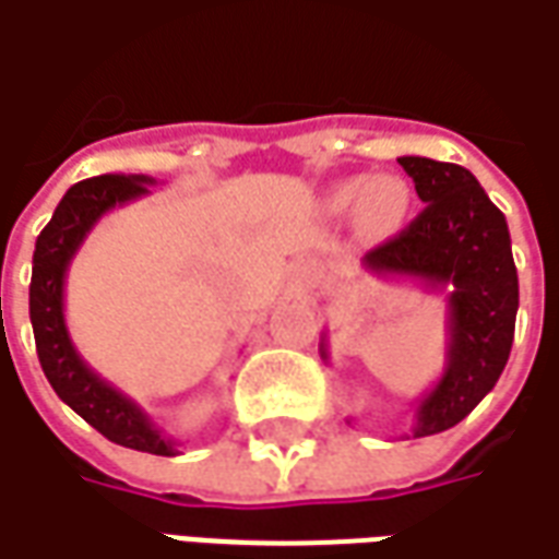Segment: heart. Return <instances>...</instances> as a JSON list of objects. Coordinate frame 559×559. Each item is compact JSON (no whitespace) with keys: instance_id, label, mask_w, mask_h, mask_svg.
<instances>
[{"instance_id":"heart-1","label":"heart","mask_w":559,"mask_h":559,"mask_svg":"<svg viewBox=\"0 0 559 559\" xmlns=\"http://www.w3.org/2000/svg\"><path fill=\"white\" fill-rule=\"evenodd\" d=\"M333 214H352L360 238L385 241L404 226L409 211V186L401 177H348L328 192Z\"/></svg>"}]
</instances>
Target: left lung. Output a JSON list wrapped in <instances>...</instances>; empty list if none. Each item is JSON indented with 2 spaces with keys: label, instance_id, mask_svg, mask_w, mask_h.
Masks as SVG:
<instances>
[{
  "label": "left lung",
  "instance_id": "left-lung-1",
  "mask_svg": "<svg viewBox=\"0 0 559 559\" xmlns=\"http://www.w3.org/2000/svg\"><path fill=\"white\" fill-rule=\"evenodd\" d=\"M416 183L423 214L360 265L447 294V364L413 409V438L440 435L477 407L502 376L518 321V269L504 214L462 165L397 158ZM328 360V340L321 343ZM407 438V435H404Z\"/></svg>",
  "mask_w": 559,
  "mask_h": 559
}]
</instances>
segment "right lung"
<instances>
[{"label": "right lung", "instance_id": "add662e5", "mask_svg": "<svg viewBox=\"0 0 559 559\" xmlns=\"http://www.w3.org/2000/svg\"><path fill=\"white\" fill-rule=\"evenodd\" d=\"M152 183L155 180L146 174H104L67 189L51 223L36 238L29 321L41 370L67 407L75 409L85 423L119 447L152 455H177L180 443L152 423L146 409L85 364L79 348L72 345L63 314V287L75 250L82 248L100 216L128 201L150 195Z\"/></svg>", "mask_w": 559, "mask_h": 559}]
</instances>
